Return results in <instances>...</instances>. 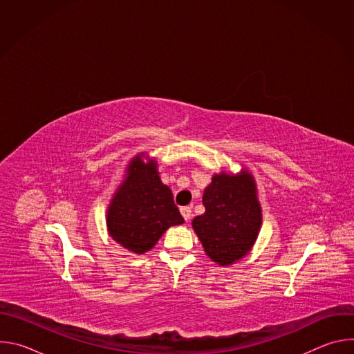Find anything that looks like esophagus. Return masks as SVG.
Returning <instances> with one entry per match:
<instances>
[{"mask_svg": "<svg viewBox=\"0 0 354 354\" xmlns=\"http://www.w3.org/2000/svg\"><path fill=\"white\" fill-rule=\"evenodd\" d=\"M180 214H182L183 218L187 221V220H190V217H192V209H190V207H182V209H180Z\"/></svg>", "mask_w": 354, "mask_h": 354, "instance_id": "esophagus-1", "label": "esophagus"}]
</instances>
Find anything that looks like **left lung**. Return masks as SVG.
Listing matches in <instances>:
<instances>
[{"label":"left lung","mask_w":354,"mask_h":354,"mask_svg":"<svg viewBox=\"0 0 354 354\" xmlns=\"http://www.w3.org/2000/svg\"><path fill=\"white\" fill-rule=\"evenodd\" d=\"M205 214L192 225L206 254L218 265L243 258L254 245L261 223V206L252 175L220 174L213 176L203 194Z\"/></svg>","instance_id":"1"}]
</instances>
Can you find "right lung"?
Returning a JSON list of instances; mask_svg holds the SVG:
<instances>
[{"label": "right lung", "instance_id": "right-lung-1", "mask_svg": "<svg viewBox=\"0 0 354 354\" xmlns=\"http://www.w3.org/2000/svg\"><path fill=\"white\" fill-rule=\"evenodd\" d=\"M127 172L108 210V228L120 246L133 254H144L171 225L182 224L183 217L171 189L161 182L154 161L144 164L137 156Z\"/></svg>", "mask_w": 354, "mask_h": 354}]
</instances>
